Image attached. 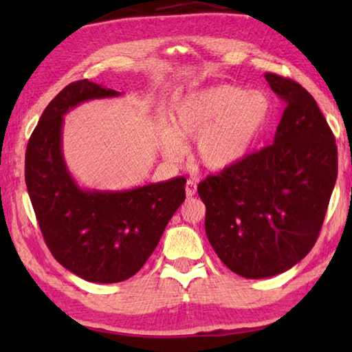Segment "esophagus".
<instances>
[{"label":"esophagus","mask_w":352,"mask_h":352,"mask_svg":"<svg viewBox=\"0 0 352 352\" xmlns=\"http://www.w3.org/2000/svg\"><path fill=\"white\" fill-rule=\"evenodd\" d=\"M195 192H197V184L192 180H188L186 183V195L188 197H194Z\"/></svg>","instance_id":"esophagus-1"}]
</instances>
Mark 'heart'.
Segmentation results:
<instances>
[{"label":"heart","instance_id":"heart-1","mask_svg":"<svg viewBox=\"0 0 352 352\" xmlns=\"http://www.w3.org/2000/svg\"><path fill=\"white\" fill-rule=\"evenodd\" d=\"M272 102L262 91H248L233 83L200 88L174 107V127L184 138H195V157L208 169H225L241 162L264 133ZM169 158H178L183 146L174 130L163 142Z\"/></svg>","mask_w":352,"mask_h":352}]
</instances>
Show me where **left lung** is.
Wrapping results in <instances>:
<instances>
[{
    "label": "left lung",
    "instance_id": "1",
    "mask_svg": "<svg viewBox=\"0 0 352 352\" xmlns=\"http://www.w3.org/2000/svg\"><path fill=\"white\" fill-rule=\"evenodd\" d=\"M285 109L275 141L199 184L208 241L243 278L279 275L317 242L337 180V146L306 88L265 73Z\"/></svg>",
    "mask_w": 352,
    "mask_h": 352
}]
</instances>
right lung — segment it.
<instances>
[{
	"label": "right lung",
	"mask_w": 352,
	"mask_h": 352,
	"mask_svg": "<svg viewBox=\"0 0 352 352\" xmlns=\"http://www.w3.org/2000/svg\"><path fill=\"white\" fill-rule=\"evenodd\" d=\"M119 94L88 79L69 83L46 107L26 147V186L46 245L90 283H121L140 272L186 197L183 177L116 192L77 186L62 153L63 115Z\"/></svg>",
	"instance_id": "right-lung-1"
}]
</instances>
